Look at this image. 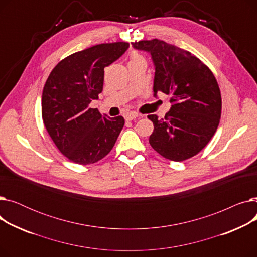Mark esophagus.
Segmentation results:
<instances>
[{
    "instance_id": "obj_1",
    "label": "esophagus",
    "mask_w": 257,
    "mask_h": 257,
    "mask_svg": "<svg viewBox=\"0 0 257 257\" xmlns=\"http://www.w3.org/2000/svg\"><path fill=\"white\" fill-rule=\"evenodd\" d=\"M138 116H139V114L136 113V112H126L124 114V117H125L126 120H132L134 118H137Z\"/></svg>"
}]
</instances>
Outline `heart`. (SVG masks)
Masks as SVG:
<instances>
[{"instance_id": "heart-1", "label": "heart", "mask_w": 257, "mask_h": 257, "mask_svg": "<svg viewBox=\"0 0 257 257\" xmlns=\"http://www.w3.org/2000/svg\"><path fill=\"white\" fill-rule=\"evenodd\" d=\"M142 57L139 55V54H133V55H132V57H131V60L132 59H141Z\"/></svg>"}]
</instances>
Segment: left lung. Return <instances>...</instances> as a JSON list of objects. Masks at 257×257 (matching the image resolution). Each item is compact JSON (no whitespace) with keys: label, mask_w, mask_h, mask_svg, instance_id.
<instances>
[{"label":"left lung","mask_w":257,"mask_h":257,"mask_svg":"<svg viewBox=\"0 0 257 257\" xmlns=\"http://www.w3.org/2000/svg\"><path fill=\"white\" fill-rule=\"evenodd\" d=\"M149 52L155 65L154 96L170 94L171 110L164 118L148 115L154 130L149 143L161 156L183 161L197 155L217 131L222 98L217 79L191 52L157 38L131 43Z\"/></svg>","instance_id":"8db88e82"}]
</instances>
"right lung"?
<instances>
[{
  "label": "right lung",
  "instance_id": "right-lung-1",
  "mask_svg": "<svg viewBox=\"0 0 257 257\" xmlns=\"http://www.w3.org/2000/svg\"><path fill=\"white\" fill-rule=\"evenodd\" d=\"M124 42L101 44L62 59L43 90L42 115L58 150L71 161L91 165L113 148L125 124L123 116H102L92 100L103 90L104 69L128 49Z\"/></svg>",
  "mask_w": 257,
  "mask_h": 257
}]
</instances>
